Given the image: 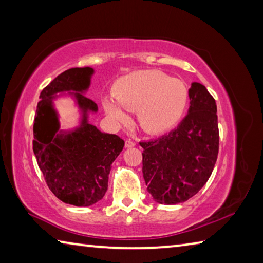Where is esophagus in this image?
<instances>
[{
	"mask_svg": "<svg viewBox=\"0 0 263 263\" xmlns=\"http://www.w3.org/2000/svg\"><path fill=\"white\" fill-rule=\"evenodd\" d=\"M135 146H136V142L135 141H132L130 139H126L125 140V147L131 148V147H135Z\"/></svg>",
	"mask_w": 263,
	"mask_h": 263,
	"instance_id": "1",
	"label": "esophagus"
}]
</instances>
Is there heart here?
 I'll return each mask as SVG.
<instances>
[{
  "label": "heart",
  "mask_w": 263,
  "mask_h": 263,
  "mask_svg": "<svg viewBox=\"0 0 263 263\" xmlns=\"http://www.w3.org/2000/svg\"><path fill=\"white\" fill-rule=\"evenodd\" d=\"M114 97H105L103 108L116 123H125L127 111H137L142 130L162 133L179 123L189 101L186 84L159 70H139L125 75L114 86Z\"/></svg>",
  "instance_id": "heart-1"
}]
</instances>
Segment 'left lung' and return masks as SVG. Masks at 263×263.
Segmentation results:
<instances>
[{
  "label": "left lung",
  "instance_id": "8db88e82",
  "mask_svg": "<svg viewBox=\"0 0 263 263\" xmlns=\"http://www.w3.org/2000/svg\"><path fill=\"white\" fill-rule=\"evenodd\" d=\"M189 99V114L176 128L158 139L139 142L147 191L160 204L188 201L206 183L217 161L216 101L198 82L191 83Z\"/></svg>",
  "mask_w": 263,
  "mask_h": 263
}]
</instances>
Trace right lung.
Wrapping results in <instances>:
<instances>
[{
  "mask_svg": "<svg viewBox=\"0 0 263 263\" xmlns=\"http://www.w3.org/2000/svg\"><path fill=\"white\" fill-rule=\"evenodd\" d=\"M92 73L90 67H77L58 75L41 92L33 123V153L46 184L60 201L75 206L92 205L103 198L111 164L124 147L118 136L88 123V112H96L97 104L82 92ZM62 91H74L84 112L82 125L69 133L59 131L52 109L54 95Z\"/></svg>",
  "mask_w": 263,
  "mask_h": 263,
  "instance_id": "right-lung-1",
  "label": "right lung"
}]
</instances>
